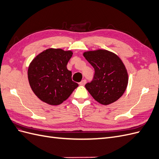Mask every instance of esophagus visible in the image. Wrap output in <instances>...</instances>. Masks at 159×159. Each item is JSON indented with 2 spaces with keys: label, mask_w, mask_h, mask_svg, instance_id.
I'll use <instances>...</instances> for the list:
<instances>
[{
  "label": "esophagus",
  "mask_w": 159,
  "mask_h": 159,
  "mask_svg": "<svg viewBox=\"0 0 159 159\" xmlns=\"http://www.w3.org/2000/svg\"><path fill=\"white\" fill-rule=\"evenodd\" d=\"M85 84H86V80H83L81 81V82L80 83V85H84Z\"/></svg>",
  "instance_id": "34e87169"
}]
</instances>
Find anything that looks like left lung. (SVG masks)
<instances>
[{"mask_svg":"<svg viewBox=\"0 0 159 159\" xmlns=\"http://www.w3.org/2000/svg\"><path fill=\"white\" fill-rule=\"evenodd\" d=\"M85 58L93 67L95 74L85 87L95 100L107 105L121 97L128 84L127 70L119 57L104 50L84 53Z\"/></svg>","mask_w":159,"mask_h":159,"instance_id":"left-lung-1","label":"left lung"}]
</instances>
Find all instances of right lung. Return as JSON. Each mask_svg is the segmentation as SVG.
<instances>
[{"label": "right lung", "mask_w": 159, "mask_h": 159, "mask_svg": "<svg viewBox=\"0 0 159 159\" xmlns=\"http://www.w3.org/2000/svg\"><path fill=\"white\" fill-rule=\"evenodd\" d=\"M71 51L49 48L38 54L28 70V81L37 97L42 102L57 105L68 99L78 84L71 80L67 64Z\"/></svg>", "instance_id": "obj_1"}]
</instances>
